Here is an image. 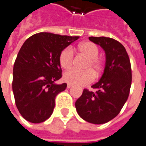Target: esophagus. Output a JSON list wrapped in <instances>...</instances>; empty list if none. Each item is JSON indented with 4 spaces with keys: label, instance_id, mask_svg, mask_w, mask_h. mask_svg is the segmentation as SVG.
<instances>
[{
    "label": "esophagus",
    "instance_id": "esophagus-1",
    "mask_svg": "<svg viewBox=\"0 0 146 146\" xmlns=\"http://www.w3.org/2000/svg\"><path fill=\"white\" fill-rule=\"evenodd\" d=\"M71 86H72V85H71V84H68V85H67V87H68V89H69V88H71Z\"/></svg>",
    "mask_w": 146,
    "mask_h": 146
}]
</instances>
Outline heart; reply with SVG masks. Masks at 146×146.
Here are the masks:
<instances>
[{
	"instance_id": "obj_1",
	"label": "heart",
	"mask_w": 146,
	"mask_h": 146,
	"mask_svg": "<svg viewBox=\"0 0 146 146\" xmlns=\"http://www.w3.org/2000/svg\"><path fill=\"white\" fill-rule=\"evenodd\" d=\"M78 50L87 57L85 64V71H77L71 69L64 74V80L69 84L75 86H85L94 81L95 75L98 77L101 75L104 68L103 60L98 57L99 48L92 42H85L79 44ZM74 52L71 47L63 48L59 54V63L64 69L70 68L73 64Z\"/></svg>"
}]
</instances>
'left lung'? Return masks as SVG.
Here are the masks:
<instances>
[{
	"label": "left lung",
	"mask_w": 146,
	"mask_h": 146,
	"mask_svg": "<svg viewBox=\"0 0 146 146\" xmlns=\"http://www.w3.org/2000/svg\"><path fill=\"white\" fill-rule=\"evenodd\" d=\"M89 39L104 48L105 68L100 81L92 86L96 91L85 89L75 102V108L84 120L102 124L115 117L127 100L132 80L131 61L124 46L113 38Z\"/></svg>",
	"instance_id": "obj_1"
}]
</instances>
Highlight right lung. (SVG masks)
<instances>
[{
	"label": "right lung",
	"mask_w": 146,
	"mask_h": 146,
	"mask_svg": "<svg viewBox=\"0 0 146 146\" xmlns=\"http://www.w3.org/2000/svg\"><path fill=\"white\" fill-rule=\"evenodd\" d=\"M78 38L42 32L22 45L13 67L12 90L15 105L26 120L40 123L50 117L56 96L67 87L66 83L55 84L62 77L59 54Z\"/></svg>",
	"instance_id": "add662e5"
}]
</instances>
